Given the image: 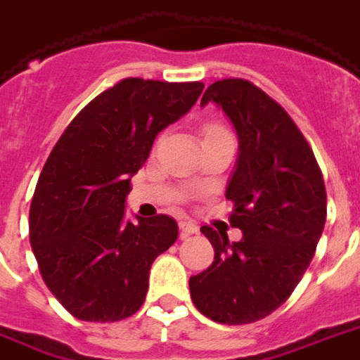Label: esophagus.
<instances>
[{
	"mask_svg": "<svg viewBox=\"0 0 360 360\" xmlns=\"http://www.w3.org/2000/svg\"><path fill=\"white\" fill-rule=\"evenodd\" d=\"M179 229H181V236H183V238H185V236H188V234L198 233V227L194 225L193 221H181Z\"/></svg>",
	"mask_w": 360,
	"mask_h": 360,
	"instance_id": "obj_1",
	"label": "esophagus"
}]
</instances>
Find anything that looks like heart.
<instances>
[{
	"mask_svg": "<svg viewBox=\"0 0 360 360\" xmlns=\"http://www.w3.org/2000/svg\"><path fill=\"white\" fill-rule=\"evenodd\" d=\"M219 133H225V129L221 126H215V124L206 126V129H204V139H206V137H212V135H219Z\"/></svg>",
	"mask_w": 360,
	"mask_h": 360,
	"instance_id": "1",
	"label": "heart"
}]
</instances>
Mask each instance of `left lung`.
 Wrapping results in <instances>:
<instances>
[{"mask_svg": "<svg viewBox=\"0 0 360 360\" xmlns=\"http://www.w3.org/2000/svg\"><path fill=\"white\" fill-rule=\"evenodd\" d=\"M214 103L238 135V158L225 196L234 202L227 233L202 227L215 250L212 265L191 276L202 315L248 324L286 302L313 259L326 221V188L315 154L278 103L246 79H221L200 105Z\"/></svg>", "mask_w": 360, "mask_h": 360, "instance_id": "obj_1", "label": "left lung"}]
</instances>
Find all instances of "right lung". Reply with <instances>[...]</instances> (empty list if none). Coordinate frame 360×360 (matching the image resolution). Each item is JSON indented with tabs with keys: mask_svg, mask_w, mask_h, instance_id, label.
<instances>
[{
	"mask_svg": "<svg viewBox=\"0 0 360 360\" xmlns=\"http://www.w3.org/2000/svg\"><path fill=\"white\" fill-rule=\"evenodd\" d=\"M204 84L126 78L93 98L53 146L30 206L39 273L79 321L137 313L153 262L177 240L167 215L126 217L129 181L164 127L193 108Z\"/></svg>",
	"mask_w": 360,
	"mask_h": 360,
	"instance_id": "right-lung-1",
	"label": "right lung"
}]
</instances>
